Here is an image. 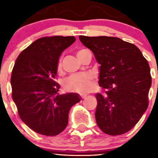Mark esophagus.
Here are the masks:
<instances>
[{
  "label": "esophagus",
  "mask_w": 158,
  "mask_h": 158,
  "mask_svg": "<svg viewBox=\"0 0 158 158\" xmlns=\"http://www.w3.org/2000/svg\"><path fill=\"white\" fill-rule=\"evenodd\" d=\"M82 98H83V99H86L87 95H82Z\"/></svg>",
  "instance_id": "obj_1"
}]
</instances>
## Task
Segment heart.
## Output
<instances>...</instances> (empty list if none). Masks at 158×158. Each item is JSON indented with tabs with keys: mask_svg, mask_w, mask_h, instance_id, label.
<instances>
[{
	"mask_svg": "<svg viewBox=\"0 0 158 158\" xmlns=\"http://www.w3.org/2000/svg\"><path fill=\"white\" fill-rule=\"evenodd\" d=\"M85 51H78L77 53V57L80 56ZM61 69V62L59 61L58 63V69ZM92 77L88 73H77L69 76L65 81V88L68 91H73L77 92L80 93H85V92H90L92 89Z\"/></svg>",
	"mask_w": 158,
	"mask_h": 158,
	"instance_id": "1",
	"label": "heart"
}]
</instances>
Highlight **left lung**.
<instances>
[{
	"label": "left lung",
	"instance_id": "left-lung-1",
	"mask_svg": "<svg viewBox=\"0 0 158 158\" xmlns=\"http://www.w3.org/2000/svg\"><path fill=\"white\" fill-rule=\"evenodd\" d=\"M100 65L95 120L104 133L118 135L130 131L148 107L151 86L147 59L135 44L114 37H79Z\"/></svg>",
	"mask_w": 158,
	"mask_h": 158
}]
</instances>
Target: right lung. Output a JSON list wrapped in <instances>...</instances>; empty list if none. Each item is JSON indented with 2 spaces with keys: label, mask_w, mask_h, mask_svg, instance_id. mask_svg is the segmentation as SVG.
<instances>
[{
  "label": "right lung",
  "mask_w": 158,
  "mask_h": 158,
  "mask_svg": "<svg viewBox=\"0 0 158 158\" xmlns=\"http://www.w3.org/2000/svg\"><path fill=\"white\" fill-rule=\"evenodd\" d=\"M73 36L37 39L16 59L11 77L12 99L22 121L43 135H59L68 124L69 109L81 101L77 93L59 95L56 82L59 56Z\"/></svg>",
  "instance_id": "obj_1"
}]
</instances>
